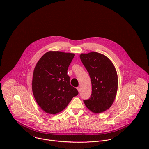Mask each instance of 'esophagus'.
Returning <instances> with one entry per match:
<instances>
[{
  "label": "esophagus",
  "mask_w": 149,
  "mask_h": 149,
  "mask_svg": "<svg viewBox=\"0 0 149 149\" xmlns=\"http://www.w3.org/2000/svg\"><path fill=\"white\" fill-rule=\"evenodd\" d=\"M77 90H78L79 92L80 93V87H77Z\"/></svg>",
  "instance_id": "34e87169"
}]
</instances>
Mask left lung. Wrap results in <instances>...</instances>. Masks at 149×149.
I'll use <instances>...</instances> for the list:
<instances>
[{"instance_id": "obj_1", "label": "left lung", "mask_w": 149, "mask_h": 149, "mask_svg": "<svg viewBox=\"0 0 149 149\" xmlns=\"http://www.w3.org/2000/svg\"><path fill=\"white\" fill-rule=\"evenodd\" d=\"M80 58L92 83L91 97L84 102L90 111L100 113L111 106L115 99L118 85L115 68L106 56L97 52L83 53Z\"/></svg>"}]
</instances>
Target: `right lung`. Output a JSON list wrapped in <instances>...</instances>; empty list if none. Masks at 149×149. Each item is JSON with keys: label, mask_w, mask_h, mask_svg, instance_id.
Instances as JSON below:
<instances>
[{"label": "right lung", "mask_w": 149, "mask_h": 149, "mask_svg": "<svg viewBox=\"0 0 149 149\" xmlns=\"http://www.w3.org/2000/svg\"><path fill=\"white\" fill-rule=\"evenodd\" d=\"M74 54L59 51L46 53L36 64L33 76L32 90L42 109L50 114L61 112L79 93L70 84L68 69Z\"/></svg>", "instance_id": "add662e5"}]
</instances>
